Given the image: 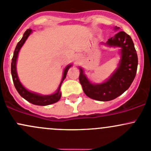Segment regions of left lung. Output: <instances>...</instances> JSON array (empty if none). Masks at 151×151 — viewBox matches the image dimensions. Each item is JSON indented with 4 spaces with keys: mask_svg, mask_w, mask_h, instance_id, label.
<instances>
[{
    "mask_svg": "<svg viewBox=\"0 0 151 151\" xmlns=\"http://www.w3.org/2000/svg\"><path fill=\"white\" fill-rule=\"evenodd\" d=\"M119 27H115L117 30ZM106 45L121 48L120 63L116 70L102 83H91L80 69L79 81L85 94L98 101H110L116 99L127 91L134 79L137 69L138 58L131 37L124 31H120L108 39Z\"/></svg>",
    "mask_w": 151,
    "mask_h": 151,
    "instance_id": "8db88e82",
    "label": "left lung"
}]
</instances>
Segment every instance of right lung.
<instances>
[{
  "mask_svg": "<svg viewBox=\"0 0 151 151\" xmlns=\"http://www.w3.org/2000/svg\"><path fill=\"white\" fill-rule=\"evenodd\" d=\"M31 32H32V29H27V30L24 32V35H23V37L22 38V39L20 40L19 42L17 43L16 48H15L14 52L13 58H12V66H11L12 79H13L14 84V86L15 88H16L17 91H18L19 94L23 98L25 99L26 100L28 101V102H30V103L33 104V105L45 106V105H51V104H53V103H55V102H58V101L60 100V97H61V93L60 92L61 84L62 83H63V80L66 78L67 73H68L69 68L72 66V65H68V66L65 68L61 83H60V86H59L57 91H56V93H54V94H50V95H41V94H39L31 92V91H29L27 89H26V88L22 85V83H20L19 80L17 73L16 64H17V60L19 52L20 49H21L22 46L23 44L24 43V42H25L26 40L27 39L29 35L31 34Z\"/></svg>",
  "mask_w": 151,
  "mask_h": 151,
  "instance_id": "obj_1",
  "label": "right lung"
}]
</instances>
